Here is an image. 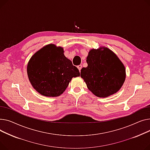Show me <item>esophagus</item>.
Listing matches in <instances>:
<instances>
[{"mask_svg": "<svg viewBox=\"0 0 150 150\" xmlns=\"http://www.w3.org/2000/svg\"><path fill=\"white\" fill-rule=\"evenodd\" d=\"M82 65H79L77 66V68L79 69V71H81V69H82Z\"/></svg>", "mask_w": 150, "mask_h": 150, "instance_id": "esophagus-1", "label": "esophagus"}]
</instances>
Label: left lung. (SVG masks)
<instances>
[{
    "label": "left lung",
    "mask_w": 150,
    "mask_h": 150,
    "mask_svg": "<svg viewBox=\"0 0 150 150\" xmlns=\"http://www.w3.org/2000/svg\"><path fill=\"white\" fill-rule=\"evenodd\" d=\"M88 67L82 68L81 76L96 96L106 98L117 92L125 79V68L112 51L91 50L86 58Z\"/></svg>",
    "instance_id": "left-lung-1"
}]
</instances>
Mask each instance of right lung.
<instances>
[{"label":"right lung","instance_id":"right-lung-1","mask_svg":"<svg viewBox=\"0 0 150 150\" xmlns=\"http://www.w3.org/2000/svg\"><path fill=\"white\" fill-rule=\"evenodd\" d=\"M29 80L43 96L57 97L62 94L79 69L64 54L63 48L50 44L36 52L27 66Z\"/></svg>","mask_w":150,"mask_h":150}]
</instances>
